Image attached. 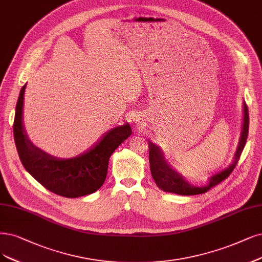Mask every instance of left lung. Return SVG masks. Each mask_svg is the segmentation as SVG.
<instances>
[{"mask_svg": "<svg viewBox=\"0 0 262 262\" xmlns=\"http://www.w3.org/2000/svg\"><path fill=\"white\" fill-rule=\"evenodd\" d=\"M248 128H249L248 108H247V104L244 103L243 130H242L239 144L234 156L233 163H232L227 169L222 170L219 173H216L215 176H212L209 179V183L205 187H194L190 185V183L180 175V173H178L176 170H173L168 165L165 159H164L162 150L157 146V144L149 141L150 170L154 181L157 183V186L163 191L176 193V194H180V195H195V194H202V193L207 192L212 187L217 186L218 183L227 179L231 175V172L233 171L235 166L237 165L241 154L243 152L246 144V140L248 136Z\"/></svg>", "mask_w": 262, "mask_h": 262, "instance_id": "1", "label": "left lung"}]
</instances>
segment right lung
Masks as SVG:
<instances>
[{
	"mask_svg": "<svg viewBox=\"0 0 262 262\" xmlns=\"http://www.w3.org/2000/svg\"><path fill=\"white\" fill-rule=\"evenodd\" d=\"M25 89L26 85L19 94L14 119V139L24 167L44 188L57 195L74 199L92 194L103 185L111 154L130 136L129 124L109 130L79 157L55 158L35 147L27 136L23 120Z\"/></svg>",
	"mask_w": 262,
	"mask_h": 262,
	"instance_id": "1",
	"label": "right lung"
}]
</instances>
